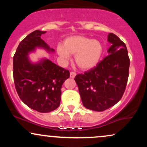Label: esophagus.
Segmentation results:
<instances>
[{
    "mask_svg": "<svg viewBox=\"0 0 147 147\" xmlns=\"http://www.w3.org/2000/svg\"><path fill=\"white\" fill-rule=\"evenodd\" d=\"M75 76H76V72H70V77H71V78H75Z\"/></svg>",
    "mask_w": 147,
    "mask_h": 147,
    "instance_id": "34e87169",
    "label": "esophagus"
}]
</instances>
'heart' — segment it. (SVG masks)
I'll return each mask as SVG.
<instances>
[{
    "label": "heart",
    "mask_w": 147,
    "mask_h": 147,
    "mask_svg": "<svg viewBox=\"0 0 147 147\" xmlns=\"http://www.w3.org/2000/svg\"><path fill=\"white\" fill-rule=\"evenodd\" d=\"M57 50L58 55L64 60L69 59L70 55H75L77 65L83 70H88L99 63L103 54V45L98 40L73 36L67 38L63 45H58Z\"/></svg>",
    "instance_id": "obj_1"
}]
</instances>
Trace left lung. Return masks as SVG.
<instances>
[{
	"mask_svg": "<svg viewBox=\"0 0 147 147\" xmlns=\"http://www.w3.org/2000/svg\"><path fill=\"white\" fill-rule=\"evenodd\" d=\"M108 41L111 43L109 55L75 78L83 105L92 111H104L117 104L129 78L130 59L125 43L113 33L108 35Z\"/></svg>",
	"mask_w": 147,
	"mask_h": 147,
	"instance_id": "1",
	"label": "left lung"
}]
</instances>
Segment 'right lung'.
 Returning <instances> with one entry per match:
<instances>
[{"instance_id":"add662e5","label":"right lung","mask_w":147,"mask_h":147,"mask_svg":"<svg viewBox=\"0 0 147 147\" xmlns=\"http://www.w3.org/2000/svg\"><path fill=\"white\" fill-rule=\"evenodd\" d=\"M45 32L35 30L18 45L13 57V76L15 88L20 99L30 109L48 113L59 107L61 87L70 77V72L50 60L44 59L32 63L28 54L36 48L54 52L41 38Z\"/></svg>"}]
</instances>
